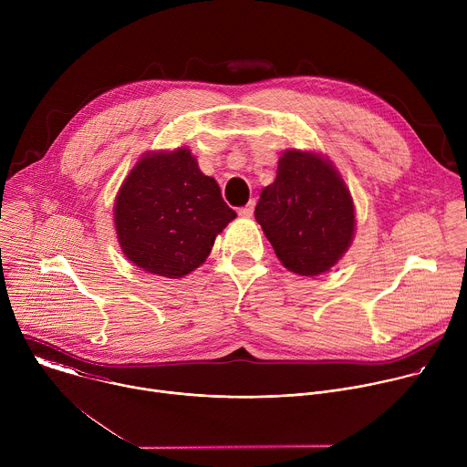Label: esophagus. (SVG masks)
<instances>
[{"instance_id":"esophagus-1","label":"esophagus","mask_w":467,"mask_h":467,"mask_svg":"<svg viewBox=\"0 0 467 467\" xmlns=\"http://www.w3.org/2000/svg\"><path fill=\"white\" fill-rule=\"evenodd\" d=\"M253 213H254V202H249L245 207L238 209V214H240L242 218H251Z\"/></svg>"}]
</instances>
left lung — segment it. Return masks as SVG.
I'll list each match as a JSON object with an SVG mask.
<instances>
[{"mask_svg":"<svg viewBox=\"0 0 467 467\" xmlns=\"http://www.w3.org/2000/svg\"><path fill=\"white\" fill-rule=\"evenodd\" d=\"M265 238L292 274L316 277L349 249L355 238V205L337 166L316 151L286 150L275 181L254 209Z\"/></svg>","mask_w":467,"mask_h":467,"instance_id":"obj_1","label":"left lung"}]
</instances>
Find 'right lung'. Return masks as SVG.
<instances>
[{
  "label": "right lung",
  "mask_w": 467,
  "mask_h": 467,
  "mask_svg": "<svg viewBox=\"0 0 467 467\" xmlns=\"http://www.w3.org/2000/svg\"><path fill=\"white\" fill-rule=\"evenodd\" d=\"M236 218L214 177L188 148L148 151L114 202L121 253L146 274L181 279L202 265L216 236Z\"/></svg>",
  "instance_id": "1"
}]
</instances>
